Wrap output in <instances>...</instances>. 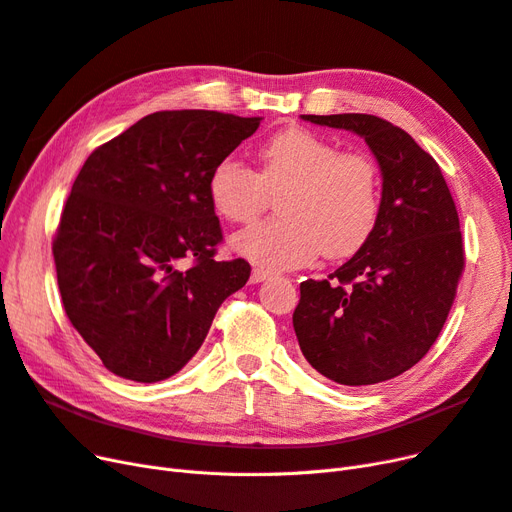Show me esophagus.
Returning <instances> with one entry per match:
<instances>
[{"label":"esophagus","instance_id":"1","mask_svg":"<svg viewBox=\"0 0 512 512\" xmlns=\"http://www.w3.org/2000/svg\"><path fill=\"white\" fill-rule=\"evenodd\" d=\"M270 276H272V272L266 270V268H253L251 282H261V280H266V278H270Z\"/></svg>","mask_w":512,"mask_h":512}]
</instances>
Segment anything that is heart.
Masks as SVG:
<instances>
[{
	"label": "heart",
	"mask_w": 512,
	"mask_h": 512,
	"mask_svg": "<svg viewBox=\"0 0 512 512\" xmlns=\"http://www.w3.org/2000/svg\"><path fill=\"white\" fill-rule=\"evenodd\" d=\"M206 187L217 215L238 225L255 223L276 196L278 219L234 238L236 251L270 268L304 266L320 253L354 255L380 217L377 162L301 126L261 145L257 173L236 156L221 158Z\"/></svg>",
	"instance_id": "b5f03b06"
}]
</instances>
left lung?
<instances>
[{"instance_id": "left-lung-1", "label": "left lung", "mask_w": 512, "mask_h": 512, "mask_svg": "<svg viewBox=\"0 0 512 512\" xmlns=\"http://www.w3.org/2000/svg\"><path fill=\"white\" fill-rule=\"evenodd\" d=\"M361 135L382 168L380 217L358 253L304 280L293 327L306 361L342 386H371L420 363L464 272L456 202L441 168L399 126L369 113L301 116Z\"/></svg>"}]
</instances>
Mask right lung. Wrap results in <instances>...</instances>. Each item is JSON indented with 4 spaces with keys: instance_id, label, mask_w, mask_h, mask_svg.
I'll use <instances>...</instances> for the list:
<instances>
[{
    "instance_id": "add662e5",
    "label": "right lung",
    "mask_w": 512,
    "mask_h": 512,
    "mask_svg": "<svg viewBox=\"0 0 512 512\" xmlns=\"http://www.w3.org/2000/svg\"><path fill=\"white\" fill-rule=\"evenodd\" d=\"M259 122L206 109L149 113L94 149L75 177L52 240L56 280L69 323L111 373L154 384L181 371L249 280V261L215 257L223 232L206 183Z\"/></svg>"
}]
</instances>
